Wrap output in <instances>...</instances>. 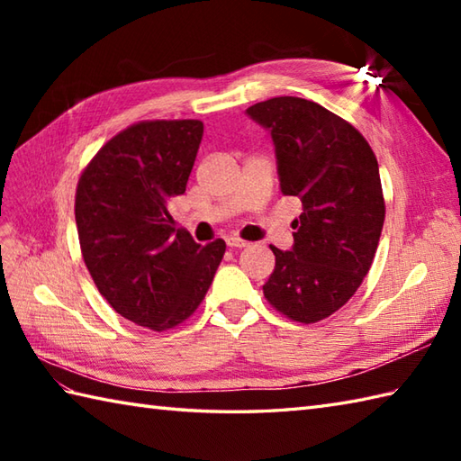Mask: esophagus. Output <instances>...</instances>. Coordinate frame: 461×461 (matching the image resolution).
<instances>
[{
	"instance_id": "esophagus-1",
	"label": "esophagus",
	"mask_w": 461,
	"mask_h": 461,
	"mask_svg": "<svg viewBox=\"0 0 461 461\" xmlns=\"http://www.w3.org/2000/svg\"><path fill=\"white\" fill-rule=\"evenodd\" d=\"M228 246H230L231 249H243V248H248L249 243L240 240V238H228Z\"/></svg>"
}]
</instances>
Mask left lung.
Returning a JSON list of instances; mask_svg holds the SVG:
<instances>
[{"instance_id": "obj_1", "label": "left lung", "mask_w": 461, "mask_h": 461, "mask_svg": "<svg viewBox=\"0 0 461 461\" xmlns=\"http://www.w3.org/2000/svg\"><path fill=\"white\" fill-rule=\"evenodd\" d=\"M246 113L271 132L281 194L303 203L291 251L271 246L276 269L263 295L309 325L345 305L375 259L386 212L376 156L355 126L299 96Z\"/></svg>"}]
</instances>
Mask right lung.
<instances>
[{
	"instance_id": "add662e5",
	"label": "right lung",
	"mask_w": 461,
	"mask_h": 461,
	"mask_svg": "<svg viewBox=\"0 0 461 461\" xmlns=\"http://www.w3.org/2000/svg\"><path fill=\"white\" fill-rule=\"evenodd\" d=\"M203 134L200 121H144L96 152L79 178L75 220L85 266L121 317L152 330L178 327L198 309L225 253L174 230Z\"/></svg>"
}]
</instances>
